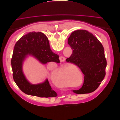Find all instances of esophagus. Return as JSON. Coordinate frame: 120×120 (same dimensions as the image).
I'll return each mask as SVG.
<instances>
[{"label":"esophagus","instance_id":"1","mask_svg":"<svg viewBox=\"0 0 120 120\" xmlns=\"http://www.w3.org/2000/svg\"><path fill=\"white\" fill-rule=\"evenodd\" d=\"M60 60L61 62H64L65 60H66V58L64 56H60Z\"/></svg>","mask_w":120,"mask_h":120}]
</instances>
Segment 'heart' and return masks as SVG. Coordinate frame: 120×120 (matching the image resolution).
<instances>
[{"instance_id":"1","label":"heart","mask_w":120,"mask_h":120,"mask_svg":"<svg viewBox=\"0 0 120 120\" xmlns=\"http://www.w3.org/2000/svg\"><path fill=\"white\" fill-rule=\"evenodd\" d=\"M73 71L77 74H81L80 71L71 64H65L56 70L52 71V77L54 83L61 88H66L70 86L73 87L72 84L71 85V74L74 72H72ZM79 81L78 78L75 79V82H78Z\"/></svg>"}]
</instances>
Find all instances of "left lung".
<instances>
[{
    "instance_id": "obj_1",
    "label": "left lung",
    "mask_w": 120,
    "mask_h": 120,
    "mask_svg": "<svg viewBox=\"0 0 120 120\" xmlns=\"http://www.w3.org/2000/svg\"><path fill=\"white\" fill-rule=\"evenodd\" d=\"M68 44L72 52L66 61L77 66L85 75L82 88L72 91L78 94L93 92L106 75L107 60L103 45L96 37L86 30L72 32L68 38Z\"/></svg>"
}]
</instances>
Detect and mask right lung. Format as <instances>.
Returning a JSON list of instances; mask_svg holds the SVG:
<instances>
[{"label": "right lung", "mask_w": 120, "mask_h": 120, "mask_svg": "<svg viewBox=\"0 0 120 120\" xmlns=\"http://www.w3.org/2000/svg\"><path fill=\"white\" fill-rule=\"evenodd\" d=\"M28 55L34 56L43 64L51 61L60 63L59 56L50 49L48 38L45 34L29 32L16 42L11 60L13 78L18 87L27 95L41 98L56 97L57 94L52 90L48 79L38 85H32L27 81L22 71V64Z\"/></svg>", "instance_id": "obj_1"}]
</instances>
